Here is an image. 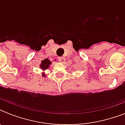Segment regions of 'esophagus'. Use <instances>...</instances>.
I'll use <instances>...</instances> for the list:
<instances>
[{
  "label": "esophagus",
  "mask_w": 125,
  "mask_h": 125,
  "mask_svg": "<svg viewBox=\"0 0 125 125\" xmlns=\"http://www.w3.org/2000/svg\"><path fill=\"white\" fill-rule=\"evenodd\" d=\"M59 61L61 63H64V62L65 61V58L64 57H60L59 58Z\"/></svg>",
  "instance_id": "34e87169"
}]
</instances>
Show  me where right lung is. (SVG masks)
<instances>
[{
    "label": "right lung",
    "mask_w": 125,
    "mask_h": 125,
    "mask_svg": "<svg viewBox=\"0 0 125 125\" xmlns=\"http://www.w3.org/2000/svg\"><path fill=\"white\" fill-rule=\"evenodd\" d=\"M54 61L56 60H55ZM51 63H52V62H51L50 60H49L48 58L43 60L41 62V63H40V68L43 71V73H42V76H43V77H45V76H46L44 71H45L47 69H49V67H51Z\"/></svg>",
    "instance_id": "1"
}]
</instances>
